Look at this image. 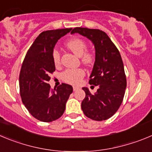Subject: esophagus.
<instances>
[{"label":"esophagus","mask_w":152,"mask_h":152,"mask_svg":"<svg viewBox=\"0 0 152 152\" xmlns=\"http://www.w3.org/2000/svg\"><path fill=\"white\" fill-rule=\"evenodd\" d=\"M78 90V87H73V90L74 91H76V90Z\"/></svg>","instance_id":"obj_1"}]
</instances>
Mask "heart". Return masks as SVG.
<instances>
[{
  "mask_svg": "<svg viewBox=\"0 0 152 152\" xmlns=\"http://www.w3.org/2000/svg\"><path fill=\"white\" fill-rule=\"evenodd\" d=\"M66 47L78 57H81V62L87 65L93 63L95 56L92 51L87 50V44L84 40L79 37H75L67 41ZM53 59L55 65L58 66L60 64V53L59 50L53 51ZM85 72L81 69H66L62 73V78L65 82L77 85L84 77Z\"/></svg>",
  "mask_w": 152,
  "mask_h": 152,
  "instance_id": "heart-1",
  "label": "heart"
}]
</instances>
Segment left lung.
I'll list each match as a JSON object with an SVG mask.
<instances>
[{"label": "left lung", "mask_w": 152, "mask_h": 152, "mask_svg": "<svg viewBox=\"0 0 152 152\" xmlns=\"http://www.w3.org/2000/svg\"><path fill=\"white\" fill-rule=\"evenodd\" d=\"M72 34L87 37L95 47L96 58L89 83L98 90L92 94L83 87L86 96L81 102L83 114L94 121H105L113 116L121 106L126 87L121 56L107 34L99 29L75 28Z\"/></svg>", "instance_id": "1"}]
</instances>
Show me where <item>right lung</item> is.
Returning a JSON list of instances; mask_svg holds the SVG:
<instances>
[{"label": "right lung", "mask_w": 152, "mask_h": 152, "mask_svg": "<svg viewBox=\"0 0 152 152\" xmlns=\"http://www.w3.org/2000/svg\"><path fill=\"white\" fill-rule=\"evenodd\" d=\"M72 28L43 31L31 46L19 74L22 101L29 113L43 122L56 121L63 115L65 104L73 88L69 84L50 88V75L55 72L53 51L59 39Z\"/></svg>", "instance_id": "add662e5"}]
</instances>
